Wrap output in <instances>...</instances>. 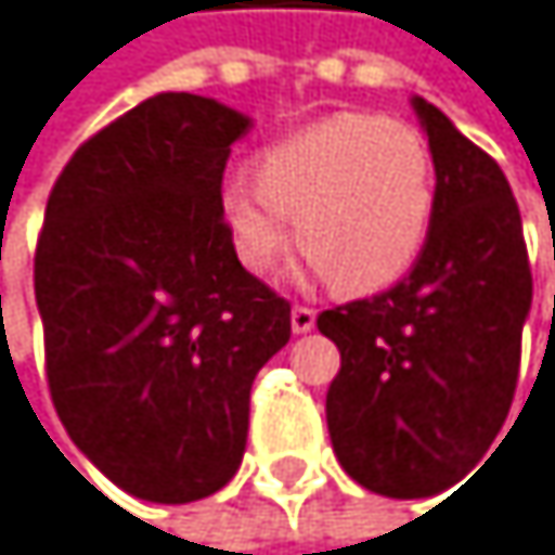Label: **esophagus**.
<instances>
[{
	"label": "esophagus",
	"mask_w": 555,
	"mask_h": 555,
	"mask_svg": "<svg viewBox=\"0 0 555 555\" xmlns=\"http://www.w3.org/2000/svg\"><path fill=\"white\" fill-rule=\"evenodd\" d=\"M312 328H315V309L296 306V309H293V332H296V335H306V332H312Z\"/></svg>",
	"instance_id": "34e87169"
}]
</instances>
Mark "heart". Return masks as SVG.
Here are the masks:
<instances>
[{
	"mask_svg": "<svg viewBox=\"0 0 555 555\" xmlns=\"http://www.w3.org/2000/svg\"><path fill=\"white\" fill-rule=\"evenodd\" d=\"M438 204L424 134L372 111H338L280 138L256 157V183L233 177L220 217L253 275L280 269L293 223L312 280L375 293L417 262Z\"/></svg>",
	"mask_w": 555,
	"mask_h": 555,
	"instance_id": "1",
	"label": "heart"
}]
</instances>
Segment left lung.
Listing matches in <instances>:
<instances>
[{
    "label": "left lung",
    "instance_id": "obj_1",
    "mask_svg": "<svg viewBox=\"0 0 555 555\" xmlns=\"http://www.w3.org/2000/svg\"><path fill=\"white\" fill-rule=\"evenodd\" d=\"M438 204L411 272L319 315L341 351L325 395L338 464L365 490L411 500L457 483L500 434L520 372L533 275L513 190L490 154L424 98Z\"/></svg>",
    "mask_w": 555,
    "mask_h": 555
}]
</instances>
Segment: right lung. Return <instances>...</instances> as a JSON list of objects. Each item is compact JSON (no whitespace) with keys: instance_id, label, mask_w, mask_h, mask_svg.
<instances>
[{"instance_id":"right-lung-1","label":"right lung","mask_w":555,"mask_h":555,"mask_svg":"<svg viewBox=\"0 0 555 555\" xmlns=\"http://www.w3.org/2000/svg\"><path fill=\"white\" fill-rule=\"evenodd\" d=\"M249 128L217 98L160 91L75 151L46 207L35 302L55 411L151 503L233 480L253 378L289 341V302L243 269L220 217Z\"/></svg>"}]
</instances>
